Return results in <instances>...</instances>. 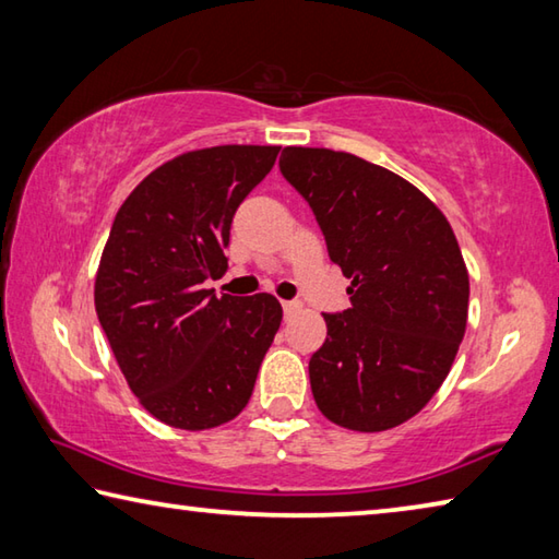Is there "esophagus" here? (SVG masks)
<instances>
[{"mask_svg":"<svg viewBox=\"0 0 559 559\" xmlns=\"http://www.w3.org/2000/svg\"><path fill=\"white\" fill-rule=\"evenodd\" d=\"M299 301H282V309H285V319H292L299 311Z\"/></svg>","mask_w":559,"mask_h":559,"instance_id":"esophagus-1","label":"esophagus"}]
</instances>
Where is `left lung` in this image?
Returning a JSON list of instances; mask_svg holds the SVG:
<instances>
[{
	"label": "left lung",
	"mask_w": 559,
	"mask_h": 559,
	"mask_svg": "<svg viewBox=\"0 0 559 559\" xmlns=\"http://www.w3.org/2000/svg\"><path fill=\"white\" fill-rule=\"evenodd\" d=\"M280 171L305 195L344 277L350 309L324 314L309 360L331 423L385 432L444 383L466 331L468 272L444 213L403 176L356 154L285 146Z\"/></svg>",
	"instance_id": "obj_1"
}]
</instances>
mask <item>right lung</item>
<instances>
[{
    "instance_id": "obj_1",
    "label": "right lung",
    "mask_w": 559,
    "mask_h": 559,
    "mask_svg": "<svg viewBox=\"0 0 559 559\" xmlns=\"http://www.w3.org/2000/svg\"><path fill=\"white\" fill-rule=\"evenodd\" d=\"M280 146L223 144L154 169L115 215L95 277V311L132 393L176 429L230 423L252 395L282 324L267 292L215 297L238 205Z\"/></svg>"
}]
</instances>
